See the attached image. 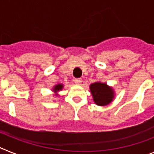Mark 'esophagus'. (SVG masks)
Masks as SVG:
<instances>
[{
  "mask_svg": "<svg viewBox=\"0 0 154 154\" xmlns=\"http://www.w3.org/2000/svg\"><path fill=\"white\" fill-rule=\"evenodd\" d=\"M74 83H75L76 85H81V82H82V79L81 78H76L74 79Z\"/></svg>",
  "mask_w": 154,
  "mask_h": 154,
  "instance_id": "obj_1",
  "label": "esophagus"
}]
</instances>
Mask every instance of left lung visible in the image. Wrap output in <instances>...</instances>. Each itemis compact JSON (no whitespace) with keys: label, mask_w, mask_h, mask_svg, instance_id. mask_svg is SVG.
Masks as SVG:
<instances>
[{"label":"left lung","mask_w":154,"mask_h":154,"mask_svg":"<svg viewBox=\"0 0 154 154\" xmlns=\"http://www.w3.org/2000/svg\"><path fill=\"white\" fill-rule=\"evenodd\" d=\"M93 99L96 105L104 106L111 102L114 97V92L106 84L96 82L90 86Z\"/></svg>","instance_id":"1"}]
</instances>
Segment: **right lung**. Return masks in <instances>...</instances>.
<instances>
[{"label":"right lung","mask_w":154,"mask_h":154,"mask_svg":"<svg viewBox=\"0 0 154 154\" xmlns=\"http://www.w3.org/2000/svg\"><path fill=\"white\" fill-rule=\"evenodd\" d=\"M62 88H63V85H56V86H55L53 91H54L55 92H57V91H58L61 90Z\"/></svg>","instance_id":"obj_1"}]
</instances>
